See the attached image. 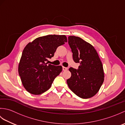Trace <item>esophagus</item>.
<instances>
[{
	"mask_svg": "<svg viewBox=\"0 0 125 125\" xmlns=\"http://www.w3.org/2000/svg\"><path fill=\"white\" fill-rule=\"evenodd\" d=\"M62 69H63V71H65V70H68V68H67V67H62Z\"/></svg>",
	"mask_w": 125,
	"mask_h": 125,
	"instance_id": "obj_1",
	"label": "esophagus"
}]
</instances>
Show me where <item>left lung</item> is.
<instances>
[{"label":"left lung","instance_id":"1","mask_svg":"<svg viewBox=\"0 0 125 125\" xmlns=\"http://www.w3.org/2000/svg\"><path fill=\"white\" fill-rule=\"evenodd\" d=\"M68 43L74 62L80 65L77 69L69 68L71 76L67 79L68 85L79 97L91 98L98 92L104 80L102 62L94 48L79 37L69 36Z\"/></svg>","mask_w":125,"mask_h":125}]
</instances>
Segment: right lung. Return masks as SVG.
<instances>
[{
	"label": "right lung",
	"instance_id": "obj_1",
	"mask_svg": "<svg viewBox=\"0 0 125 125\" xmlns=\"http://www.w3.org/2000/svg\"><path fill=\"white\" fill-rule=\"evenodd\" d=\"M67 42L65 35H49L30 42L23 49L18 67L22 83L33 94H40L52 86L62 70V66L47 64L57 47Z\"/></svg>",
	"mask_w": 125,
	"mask_h": 125
}]
</instances>
